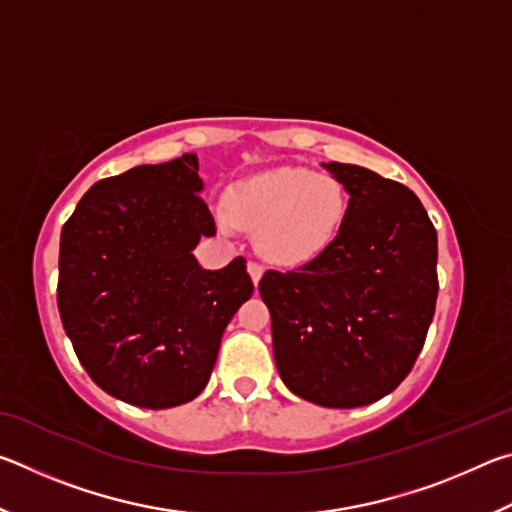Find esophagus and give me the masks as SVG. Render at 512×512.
I'll return each instance as SVG.
<instances>
[{"mask_svg": "<svg viewBox=\"0 0 512 512\" xmlns=\"http://www.w3.org/2000/svg\"><path fill=\"white\" fill-rule=\"evenodd\" d=\"M248 273H250V277H253V282H255V287H257V282L262 280V275H264V266L259 264V262H255V259H250V262H248Z\"/></svg>", "mask_w": 512, "mask_h": 512, "instance_id": "34e87169", "label": "esophagus"}]
</instances>
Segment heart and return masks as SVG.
<instances>
[{"mask_svg": "<svg viewBox=\"0 0 512 512\" xmlns=\"http://www.w3.org/2000/svg\"><path fill=\"white\" fill-rule=\"evenodd\" d=\"M230 214L219 223L235 221L257 230V246L275 264H302L318 257L341 232L348 214V196L339 180L314 176L305 169H275L237 183L228 196Z\"/></svg>", "mask_w": 512, "mask_h": 512, "instance_id": "heart-1", "label": "heart"}]
</instances>
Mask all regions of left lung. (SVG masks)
Listing matches in <instances>:
<instances>
[{
  "label": "left lung",
  "instance_id": "left-lung-1",
  "mask_svg": "<svg viewBox=\"0 0 512 512\" xmlns=\"http://www.w3.org/2000/svg\"><path fill=\"white\" fill-rule=\"evenodd\" d=\"M350 194L341 232L291 271H266L277 372L291 393L354 409L395 391L427 339L438 298V235L409 187L329 162Z\"/></svg>",
  "mask_w": 512,
  "mask_h": 512
}]
</instances>
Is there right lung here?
<instances>
[{"instance_id": "1", "label": "right lung", "mask_w": 512, "mask_h": 512, "mask_svg": "<svg viewBox=\"0 0 512 512\" xmlns=\"http://www.w3.org/2000/svg\"><path fill=\"white\" fill-rule=\"evenodd\" d=\"M185 153L94 183L60 232L58 311L81 366L142 409L185 404L210 381L223 329L253 296L246 259L198 266L216 235Z\"/></svg>"}]
</instances>
